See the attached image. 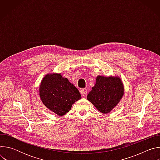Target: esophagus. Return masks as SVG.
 Segmentation results:
<instances>
[{"instance_id":"esophagus-1","label":"esophagus","mask_w":160,"mask_h":160,"mask_svg":"<svg viewBox=\"0 0 160 160\" xmlns=\"http://www.w3.org/2000/svg\"><path fill=\"white\" fill-rule=\"evenodd\" d=\"M80 93L83 97H85L87 96V90L86 88H82L80 90Z\"/></svg>"}]
</instances>
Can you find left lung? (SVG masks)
<instances>
[{
	"label": "left lung",
	"instance_id": "8db88e82",
	"mask_svg": "<svg viewBox=\"0 0 160 160\" xmlns=\"http://www.w3.org/2000/svg\"><path fill=\"white\" fill-rule=\"evenodd\" d=\"M124 94V85L118 76L98 75L87 99L101 113L111 112L120 102Z\"/></svg>",
	"mask_w": 160,
	"mask_h": 160
}]
</instances>
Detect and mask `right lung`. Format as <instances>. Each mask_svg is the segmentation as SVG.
<instances>
[{"instance_id": "obj_1", "label": "right lung", "mask_w": 160, "mask_h": 160, "mask_svg": "<svg viewBox=\"0 0 160 160\" xmlns=\"http://www.w3.org/2000/svg\"><path fill=\"white\" fill-rule=\"evenodd\" d=\"M38 92L43 105L58 116L66 115L72 105L82 98L76 87L61 73L45 75L40 82Z\"/></svg>"}]
</instances>
